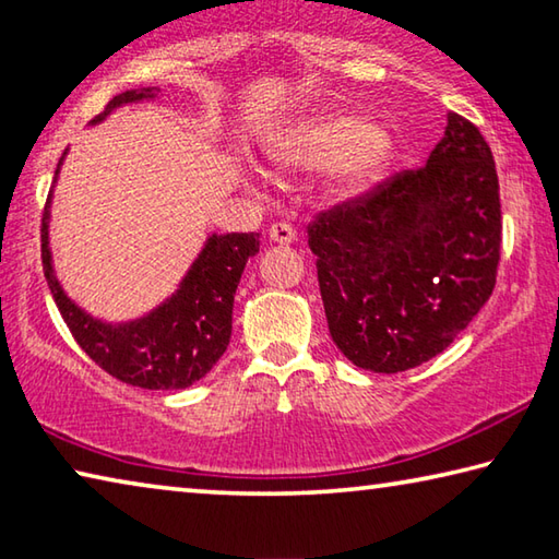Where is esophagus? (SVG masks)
Wrapping results in <instances>:
<instances>
[{"label":"esophagus","instance_id":"1","mask_svg":"<svg viewBox=\"0 0 559 559\" xmlns=\"http://www.w3.org/2000/svg\"><path fill=\"white\" fill-rule=\"evenodd\" d=\"M296 236H298L296 229H293L288 222H276V224H271V229H269V239L273 243H293L296 241Z\"/></svg>","mask_w":559,"mask_h":559}]
</instances>
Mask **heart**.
<instances>
[{
	"label": "heart",
	"instance_id": "1",
	"mask_svg": "<svg viewBox=\"0 0 559 559\" xmlns=\"http://www.w3.org/2000/svg\"><path fill=\"white\" fill-rule=\"evenodd\" d=\"M271 155L283 167L333 169V194L357 200L382 182L396 157L386 130L349 110H325L293 122L273 140Z\"/></svg>",
	"mask_w": 559,
	"mask_h": 559
}]
</instances>
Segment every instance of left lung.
I'll return each mask as SVG.
<instances>
[{"mask_svg":"<svg viewBox=\"0 0 559 559\" xmlns=\"http://www.w3.org/2000/svg\"><path fill=\"white\" fill-rule=\"evenodd\" d=\"M500 231L493 153L471 120L449 112L427 165L308 224L340 353L384 374L443 353L496 288Z\"/></svg>","mask_w":559,"mask_h":559,"instance_id":"obj_1","label":"left lung"}]
</instances>
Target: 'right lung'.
Masks as SVG:
<instances>
[{"instance_id":"add662e5","label":"right lung","mask_w":559,"mask_h":559,"mask_svg":"<svg viewBox=\"0 0 559 559\" xmlns=\"http://www.w3.org/2000/svg\"><path fill=\"white\" fill-rule=\"evenodd\" d=\"M153 96L155 88L120 93L93 122H100L118 106ZM49 202L41 219L44 276L83 353L116 380L143 390H185L202 380L229 345L234 293L246 261L259 253V234H212L173 298L145 318L112 325L81 310L56 281L49 251Z\"/></svg>"}]
</instances>
